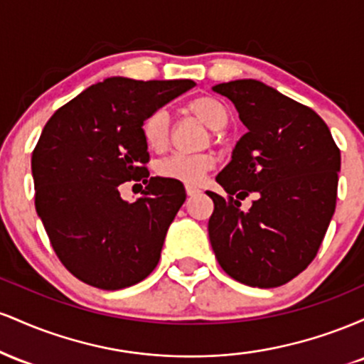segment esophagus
<instances>
[{
  "label": "esophagus",
  "mask_w": 364,
  "mask_h": 364,
  "mask_svg": "<svg viewBox=\"0 0 364 364\" xmlns=\"http://www.w3.org/2000/svg\"><path fill=\"white\" fill-rule=\"evenodd\" d=\"M200 188L198 186H193V185H186V193L190 195V196H193V195H198L200 193Z\"/></svg>",
  "instance_id": "1"
}]
</instances>
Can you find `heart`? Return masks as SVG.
I'll return each instance as SVG.
<instances>
[{"instance_id": "b5f03b06", "label": "heart", "mask_w": 364, "mask_h": 364, "mask_svg": "<svg viewBox=\"0 0 364 364\" xmlns=\"http://www.w3.org/2000/svg\"><path fill=\"white\" fill-rule=\"evenodd\" d=\"M186 109L200 118L208 128L219 132L228 127L229 114L228 106L220 99L212 95H202L186 104ZM171 119L169 112L166 109L152 111L141 123V133H144L145 144L149 149L164 150L169 144ZM215 164V157L212 154H173L159 164V174L162 178L174 179V181L185 183V185H198L205 173H208Z\"/></svg>"}]
</instances>
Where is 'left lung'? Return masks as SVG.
<instances>
[{
	"mask_svg": "<svg viewBox=\"0 0 364 364\" xmlns=\"http://www.w3.org/2000/svg\"><path fill=\"white\" fill-rule=\"evenodd\" d=\"M248 128L217 174L228 195L214 200L208 237L217 262L237 282L279 287L318 253L336 212L341 150L325 121L258 80L214 87ZM257 193L248 213L240 199Z\"/></svg>",
	"mask_w": 364,
	"mask_h": 364,
	"instance_id": "obj_1",
	"label": "left lung"
}]
</instances>
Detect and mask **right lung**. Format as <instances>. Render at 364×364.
<instances>
[{
    "mask_svg": "<svg viewBox=\"0 0 364 364\" xmlns=\"http://www.w3.org/2000/svg\"><path fill=\"white\" fill-rule=\"evenodd\" d=\"M195 87L193 80L95 83L49 118L32 152L36 210L54 253L75 277L116 291L157 267L168 228L186 193L168 178H149L141 123ZM148 183L124 203L119 186Z\"/></svg>",
    "mask_w": 364,
    "mask_h": 364,
    "instance_id": "obj_1",
    "label": "right lung"
}]
</instances>
